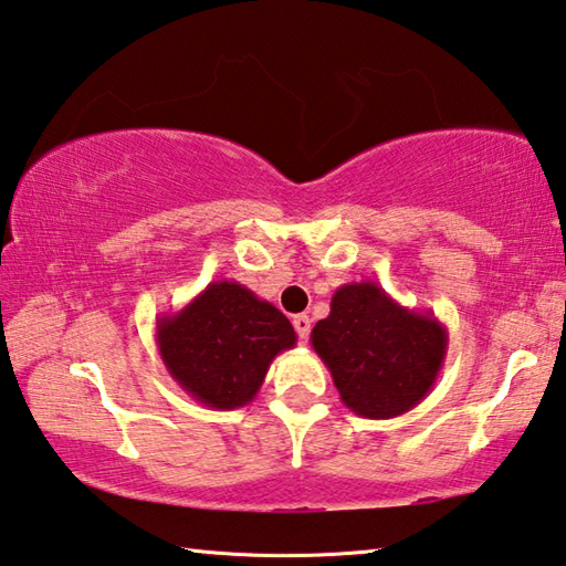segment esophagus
<instances>
[{
	"label": "esophagus",
	"mask_w": 566,
	"mask_h": 566,
	"mask_svg": "<svg viewBox=\"0 0 566 566\" xmlns=\"http://www.w3.org/2000/svg\"><path fill=\"white\" fill-rule=\"evenodd\" d=\"M293 328H295V333H298V338L301 340H305L311 335V318L305 313H301V315H293Z\"/></svg>",
	"instance_id": "obj_1"
}]
</instances>
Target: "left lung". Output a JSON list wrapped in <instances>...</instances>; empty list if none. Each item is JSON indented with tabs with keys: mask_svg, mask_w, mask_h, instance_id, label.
<instances>
[{
	"mask_svg": "<svg viewBox=\"0 0 566 566\" xmlns=\"http://www.w3.org/2000/svg\"><path fill=\"white\" fill-rule=\"evenodd\" d=\"M311 345L348 410L390 420L420 405L448 355V328L430 311L405 308L375 281L345 283Z\"/></svg>",
	"mask_w": 566,
	"mask_h": 566,
	"instance_id": "8db88e82",
	"label": "left lung"
}]
</instances>
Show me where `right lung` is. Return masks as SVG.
<instances>
[{
  "label": "right lung",
  "mask_w": 566,
  "mask_h": 566,
  "mask_svg": "<svg viewBox=\"0 0 566 566\" xmlns=\"http://www.w3.org/2000/svg\"><path fill=\"white\" fill-rule=\"evenodd\" d=\"M298 335L291 321L235 281H213L181 311L158 315L156 348L186 395L213 410L251 402L275 355Z\"/></svg>",
  "instance_id": "1"
}]
</instances>
